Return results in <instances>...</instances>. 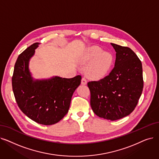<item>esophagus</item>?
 I'll use <instances>...</instances> for the list:
<instances>
[{
  "mask_svg": "<svg viewBox=\"0 0 159 159\" xmlns=\"http://www.w3.org/2000/svg\"><path fill=\"white\" fill-rule=\"evenodd\" d=\"M81 84L82 85H85V84H87V80H86L85 77H83V78L82 79V80H81Z\"/></svg>",
  "mask_w": 159,
  "mask_h": 159,
  "instance_id": "1",
  "label": "esophagus"
}]
</instances>
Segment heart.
<instances>
[{
  "label": "heart",
  "mask_w": 159,
  "mask_h": 159,
  "mask_svg": "<svg viewBox=\"0 0 159 159\" xmlns=\"http://www.w3.org/2000/svg\"><path fill=\"white\" fill-rule=\"evenodd\" d=\"M82 63H90L87 67L88 77L95 80L104 77L110 70L113 63L112 55L108 52L102 51L98 46L89 47L80 58Z\"/></svg>",
  "instance_id": "heart-1"
}]
</instances>
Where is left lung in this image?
Here are the masks:
<instances>
[{"instance_id": "obj_1", "label": "left lung", "mask_w": 159, "mask_h": 159, "mask_svg": "<svg viewBox=\"0 0 159 159\" xmlns=\"http://www.w3.org/2000/svg\"><path fill=\"white\" fill-rule=\"evenodd\" d=\"M116 61L108 76L88 82L90 105L100 118L114 121L129 115L134 110L143 87L142 65L137 55L127 47L111 43Z\"/></svg>"}]
</instances>
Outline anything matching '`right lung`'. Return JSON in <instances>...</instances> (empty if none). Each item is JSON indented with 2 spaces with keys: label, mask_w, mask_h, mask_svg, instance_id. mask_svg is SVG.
<instances>
[{
  "label": "right lung",
  "mask_w": 159,
  "mask_h": 159,
  "mask_svg": "<svg viewBox=\"0 0 159 159\" xmlns=\"http://www.w3.org/2000/svg\"><path fill=\"white\" fill-rule=\"evenodd\" d=\"M39 44L33 43L19 54L13 70L12 88L18 107L27 117L41 125H50L67 113L72 95L80 84L81 76L34 80L29 64Z\"/></svg>",
  "instance_id": "1"
}]
</instances>
